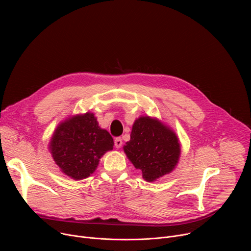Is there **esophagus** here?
I'll use <instances>...</instances> for the list:
<instances>
[{
  "label": "esophagus",
  "instance_id": "esophagus-1",
  "mask_svg": "<svg viewBox=\"0 0 251 251\" xmlns=\"http://www.w3.org/2000/svg\"><path fill=\"white\" fill-rule=\"evenodd\" d=\"M122 144H123V141H122V139H121L120 137H117V138L115 139V141H114V145H115V147H116V148H120V147L122 146Z\"/></svg>",
  "mask_w": 251,
  "mask_h": 251
}]
</instances>
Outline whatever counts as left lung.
I'll list each match as a JSON object with an SVG mask.
<instances>
[{"label": "left lung", "mask_w": 251, "mask_h": 251, "mask_svg": "<svg viewBox=\"0 0 251 251\" xmlns=\"http://www.w3.org/2000/svg\"><path fill=\"white\" fill-rule=\"evenodd\" d=\"M124 152L148 182L169 174L180 157V143L174 132L150 117H140L133 125Z\"/></svg>", "instance_id": "1"}]
</instances>
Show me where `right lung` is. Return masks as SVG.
Returning <instances> with one entry per match:
<instances>
[{
	"mask_svg": "<svg viewBox=\"0 0 251 251\" xmlns=\"http://www.w3.org/2000/svg\"><path fill=\"white\" fill-rule=\"evenodd\" d=\"M113 145L111 135L98 126L92 113H86L61 123L50 148L61 171L75 180H81L95 171L99 159L112 150Z\"/></svg>",
	"mask_w": 251,
	"mask_h": 251,
	"instance_id": "right-lung-1",
	"label": "right lung"
}]
</instances>
